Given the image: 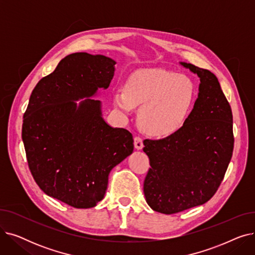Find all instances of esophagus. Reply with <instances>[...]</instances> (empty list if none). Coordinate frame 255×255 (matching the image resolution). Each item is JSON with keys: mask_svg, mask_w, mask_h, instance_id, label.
I'll return each instance as SVG.
<instances>
[{"mask_svg": "<svg viewBox=\"0 0 255 255\" xmlns=\"http://www.w3.org/2000/svg\"><path fill=\"white\" fill-rule=\"evenodd\" d=\"M134 146L136 150H141L143 148V142H142L141 137H139V136L134 137Z\"/></svg>", "mask_w": 255, "mask_h": 255, "instance_id": "obj_1", "label": "esophagus"}]
</instances>
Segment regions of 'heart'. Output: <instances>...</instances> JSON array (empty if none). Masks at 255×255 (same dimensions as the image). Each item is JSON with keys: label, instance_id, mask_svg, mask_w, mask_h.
<instances>
[{"label": "heart", "instance_id": "1", "mask_svg": "<svg viewBox=\"0 0 255 255\" xmlns=\"http://www.w3.org/2000/svg\"><path fill=\"white\" fill-rule=\"evenodd\" d=\"M195 97V86L184 74L163 68H143L132 72L124 89H116L114 104L125 116L135 105L140 128L151 136L175 134L186 123Z\"/></svg>", "mask_w": 255, "mask_h": 255}]
</instances>
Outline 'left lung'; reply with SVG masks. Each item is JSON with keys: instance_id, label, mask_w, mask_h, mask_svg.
Returning a JSON list of instances; mask_svg holds the SVG:
<instances>
[{"instance_id": "8db88e82", "label": "left lung", "mask_w": 255, "mask_h": 255, "mask_svg": "<svg viewBox=\"0 0 255 255\" xmlns=\"http://www.w3.org/2000/svg\"><path fill=\"white\" fill-rule=\"evenodd\" d=\"M180 64L200 80L193 110L175 134L143 140L151 165L143 182L145 200L167 215L212 198L231 162L235 141L232 109L217 77L192 64Z\"/></svg>"}]
</instances>
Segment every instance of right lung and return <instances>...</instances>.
Masks as SVG:
<instances>
[{"instance_id":"right-lung-1","label":"right lung","mask_w":255,"mask_h":255,"mask_svg":"<svg viewBox=\"0 0 255 255\" xmlns=\"http://www.w3.org/2000/svg\"><path fill=\"white\" fill-rule=\"evenodd\" d=\"M115 65L109 57L87 52L65 57L39 80L23 115L21 137L35 182L76 209L100 202L111 170L134 146L131 133L107 124L101 101L90 98L110 87Z\"/></svg>"}]
</instances>
